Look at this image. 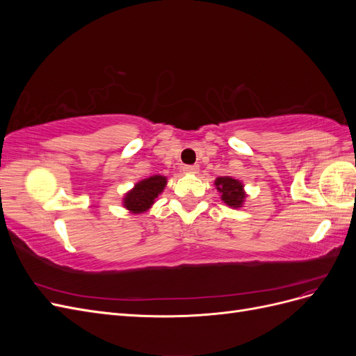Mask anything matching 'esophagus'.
Returning a JSON list of instances; mask_svg holds the SVG:
<instances>
[{"label":"esophagus","instance_id":"1","mask_svg":"<svg viewBox=\"0 0 356 356\" xmlns=\"http://www.w3.org/2000/svg\"><path fill=\"white\" fill-rule=\"evenodd\" d=\"M182 170H184V174H188V175H195L199 172V166L196 165H186L182 166Z\"/></svg>","mask_w":356,"mask_h":356}]
</instances>
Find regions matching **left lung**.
<instances>
[{
    "instance_id": "1",
    "label": "left lung",
    "mask_w": 356,
    "mask_h": 356,
    "mask_svg": "<svg viewBox=\"0 0 356 356\" xmlns=\"http://www.w3.org/2000/svg\"><path fill=\"white\" fill-rule=\"evenodd\" d=\"M215 188L220 193V197L222 203L227 204V207L233 209H239L243 207L246 196L245 186L242 184V181L236 179L233 177H218L213 181Z\"/></svg>"
}]
</instances>
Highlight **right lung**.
Instances as JSON below:
<instances>
[{"instance_id":"1","label":"right lung","mask_w":356,"mask_h":356,"mask_svg":"<svg viewBox=\"0 0 356 356\" xmlns=\"http://www.w3.org/2000/svg\"><path fill=\"white\" fill-rule=\"evenodd\" d=\"M168 178L163 175H153L136 182L132 190L123 196V207L131 213H143L153 207L159 195L163 193Z\"/></svg>"}]
</instances>
